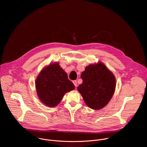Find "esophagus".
I'll return each mask as SVG.
<instances>
[{"label":"esophagus","instance_id":"esophagus-1","mask_svg":"<svg viewBox=\"0 0 147 147\" xmlns=\"http://www.w3.org/2000/svg\"><path fill=\"white\" fill-rule=\"evenodd\" d=\"M72 82H73V84H74L75 86L76 87V86H77V81H73Z\"/></svg>","mask_w":147,"mask_h":147}]
</instances>
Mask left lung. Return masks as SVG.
Returning a JSON list of instances; mask_svg holds the SVG:
<instances>
[{
  "label": "left lung",
  "instance_id": "8db88e82",
  "mask_svg": "<svg viewBox=\"0 0 147 147\" xmlns=\"http://www.w3.org/2000/svg\"><path fill=\"white\" fill-rule=\"evenodd\" d=\"M83 82L77 88L85 104L90 108L99 110L111 99L116 87V79L101 62L90 64L81 75Z\"/></svg>",
  "mask_w": 147,
  "mask_h": 147
}]
</instances>
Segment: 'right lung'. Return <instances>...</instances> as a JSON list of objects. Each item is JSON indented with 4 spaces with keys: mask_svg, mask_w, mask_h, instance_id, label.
Listing matches in <instances>:
<instances>
[{
    "mask_svg": "<svg viewBox=\"0 0 147 147\" xmlns=\"http://www.w3.org/2000/svg\"><path fill=\"white\" fill-rule=\"evenodd\" d=\"M37 95L41 102L49 107L57 106L66 92L75 89L67 74L54 62L44 67L35 81Z\"/></svg>",
    "mask_w": 147,
    "mask_h": 147,
    "instance_id": "obj_1",
    "label": "right lung"
}]
</instances>
